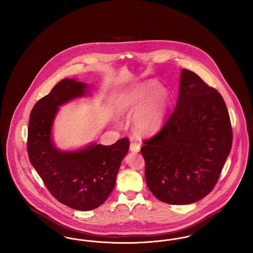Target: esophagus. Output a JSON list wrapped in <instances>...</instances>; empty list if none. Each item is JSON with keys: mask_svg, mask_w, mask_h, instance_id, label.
<instances>
[{"mask_svg": "<svg viewBox=\"0 0 253 253\" xmlns=\"http://www.w3.org/2000/svg\"><path fill=\"white\" fill-rule=\"evenodd\" d=\"M130 151L132 153H138L140 151V146L135 142H132L130 144Z\"/></svg>", "mask_w": 253, "mask_h": 253, "instance_id": "34e87169", "label": "esophagus"}]
</instances>
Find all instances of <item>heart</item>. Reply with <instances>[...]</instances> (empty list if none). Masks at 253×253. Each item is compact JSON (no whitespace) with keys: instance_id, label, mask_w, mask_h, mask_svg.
Returning <instances> with one entry per match:
<instances>
[{"instance_id":"1","label":"heart","mask_w":253,"mask_h":253,"mask_svg":"<svg viewBox=\"0 0 253 253\" xmlns=\"http://www.w3.org/2000/svg\"><path fill=\"white\" fill-rule=\"evenodd\" d=\"M169 107V94L157 83L149 82L132 87L118 99L120 115L132 114L133 130L140 134L157 132L165 121Z\"/></svg>"}]
</instances>
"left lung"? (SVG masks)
Returning <instances> with one entry per match:
<instances>
[{
    "label": "left lung",
    "mask_w": 253,
    "mask_h": 253,
    "mask_svg": "<svg viewBox=\"0 0 253 253\" xmlns=\"http://www.w3.org/2000/svg\"><path fill=\"white\" fill-rule=\"evenodd\" d=\"M231 143L223 97L195 73L182 69L174 110L140 150L149 190L168 204H191L204 198L218 181Z\"/></svg>",
    "instance_id": "1"
}]
</instances>
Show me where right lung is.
<instances>
[{
	"mask_svg": "<svg viewBox=\"0 0 253 253\" xmlns=\"http://www.w3.org/2000/svg\"><path fill=\"white\" fill-rule=\"evenodd\" d=\"M88 96V84L64 79L37 102L28 124L27 151L32 166L58 201L78 211H91L106 201L130 146L126 137L110 146L93 142L67 151L56 146L53 126L60 106Z\"/></svg>",
	"mask_w": 253,
	"mask_h": 253,
	"instance_id": "right-lung-1",
	"label": "right lung"
}]
</instances>
